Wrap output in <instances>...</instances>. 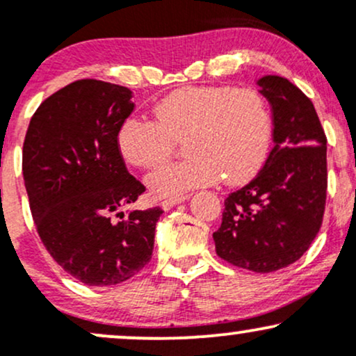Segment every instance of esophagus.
Segmentation results:
<instances>
[{"label":"esophagus","instance_id":"esophagus-1","mask_svg":"<svg viewBox=\"0 0 356 356\" xmlns=\"http://www.w3.org/2000/svg\"><path fill=\"white\" fill-rule=\"evenodd\" d=\"M184 201H187V195H179V197L164 199V201L161 202V206H162V209H164V211H170L174 206H177V204H181Z\"/></svg>","mask_w":356,"mask_h":356}]
</instances>
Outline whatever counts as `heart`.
Instances as JSON below:
<instances>
[{
  "label": "heart",
  "instance_id": "obj_1",
  "mask_svg": "<svg viewBox=\"0 0 356 356\" xmlns=\"http://www.w3.org/2000/svg\"><path fill=\"white\" fill-rule=\"evenodd\" d=\"M155 122L127 118L117 134L122 157L138 169L164 164L182 140L186 159L149 175L159 197L179 195L222 177L226 186L251 181L263 167L273 122L266 100L252 88L186 87L154 107Z\"/></svg>",
  "mask_w": 356,
  "mask_h": 356
}]
</instances>
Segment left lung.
<instances>
[{
	"mask_svg": "<svg viewBox=\"0 0 356 356\" xmlns=\"http://www.w3.org/2000/svg\"><path fill=\"white\" fill-rule=\"evenodd\" d=\"M257 83L271 104L275 147L256 177L227 195L212 236L220 259L273 273L300 259L321 227L326 136L312 100L296 85L276 75Z\"/></svg>",
	"mask_w": 356,
	"mask_h": 356,
	"instance_id": "left-lung-1",
	"label": "left lung"
}]
</instances>
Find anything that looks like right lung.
I'll use <instances>...</instances> for the list:
<instances>
[{"mask_svg": "<svg viewBox=\"0 0 356 356\" xmlns=\"http://www.w3.org/2000/svg\"><path fill=\"white\" fill-rule=\"evenodd\" d=\"M132 112L127 87L76 80L42 102L24 137L23 179L40 239L88 286L124 283L144 269L164 212L122 211L145 192L117 145Z\"/></svg>", "mask_w": 356, "mask_h": 356, "instance_id": "right-lung-1", "label": "right lung"}]
</instances>
